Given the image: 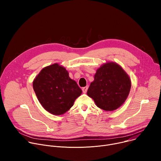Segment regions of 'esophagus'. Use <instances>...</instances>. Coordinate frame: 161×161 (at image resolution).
Returning a JSON list of instances; mask_svg holds the SVG:
<instances>
[{"instance_id": "1", "label": "esophagus", "mask_w": 161, "mask_h": 161, "mask_svg": "<svg viewBox=\"0 0 161 161\" xmlns=\"http://www.w3.org/2000/svg\"><path fill=\"white\" fill-rule=\"evenodd\" d=\"M87 90H88V86H85V87H83V88H82V90H83V92L84 94L86 93V92H87Z\"/></svg>"}]
</instances>
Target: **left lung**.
<instances>
[{
	"instance_id": "1",
	"label": "left lung",
	"mask_w": 161,
	"mask_h": 161,
	"mask_svg": "<svg viewBox=\"0 0 161 161\" xmlns=\"http://www.w3.org/2000/svg\"><path fill=\"white\" fill-rule=\"evenodd\" d=\"M130 87V79L122 67L115 62H110L97 69L87 95L94 99L98 108L111 111L124 103Z\"/></svg>"
}]
</instances>
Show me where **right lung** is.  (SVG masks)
<instances>
[{
    "label": "right lung",
    "instance_id": "1",
    "mask_svg": "<svg viewBox=\"0 0 161 161\" xmlns=\"http://www.w3.org/2000/svg\"><path fill=\"white\" fill-rule=\"evenodd\" d=\"M33 88L42 107L55 115L67 111L82 93L68 71L57 63L42 69L34 80Z\"/></svg>",
    "mask_w": 161,
    "mask_h": 161
}]
</instances>
